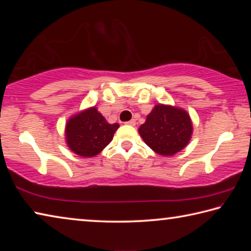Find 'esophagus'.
<instances>
[{
  "mask_svg": "<svg viewBox=\"0 0 251 251\" xmlns=\"http://www.w3.org/2000/svg\"><path fill=\"white\" fill-rule=\"evenodd\" d=\"M126 125H129V126H136V120H130V121H128V122H126Z\"/></svg>",
  "mask_w": 251,
  "mask_h": 251,
  "instance_id": "1",
  "label": "esophagus"
}]
</instances>
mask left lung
I'll list each match as a JSON object with an SVG mask.
<instances>
[{
  "mask_svg": "<svg viewBox=\"0 0 251 251\" xmlns=\"http://www.w3.org/2000/svg\"><path fill=\"white\" fill-rule=\"evenodd\" d=\"M192 131V121L186 111L163 104L156 105L139 128L146 144L163 156H173L186 147Z\"/></svg>",
  "mask_w": 251,
  "mask_h": 251,
  "instance_id": "8db88e82",
  "label": "left lung"
}]
</instances>
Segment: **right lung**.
Returning a JSON list of instances; mask_svg holds the SVG:
<instances>
[{
  "mask_svg": "<svg viewBox=\"0 0 251 251\" xmlns=\"http://www.w3.org/2000/svg\"><path fill=\"white\" fill-rule=\"evenodd\" d=\"M118 128V123L110 125L98 109L91 107L68 120L67 145L78 156L93 157L110 144Z\"/></svg>",
  "mask_w": 251,
  "mask_h": 251,
  "instance_id": "1",
  "label": "right lung"
}]
</instances>
